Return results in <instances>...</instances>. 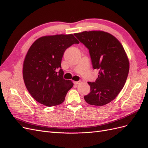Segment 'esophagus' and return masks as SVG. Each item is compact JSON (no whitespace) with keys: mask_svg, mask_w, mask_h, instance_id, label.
<instances>
[{"mask_svg":"<svg viewBox=\"0 0 148 148\" xmlns=\"http://www.w3.org/2000/svg\"><path fill=\"white\" fill-rule=\"evenodd\" d=\"M74 83H75V84H79L80 83H81V82H80V81H78V82H74Z\"/></svg>","mask_w":148,"mask_h":148,"instance_id":"34e87169","label":"esophagus"}]
</instances>
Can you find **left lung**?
<instances>
[{"label": "left lung", "mask_w": 148, "mask_h": 148, "mask_svg": "<svg viewBox=\"0 0 148 148\" xmlns=\"http://www.w3.org/2000/svg\"><path fill=\"white\" fill-rule=\"evenodd\" d=\"M89 51L94 69L99 72L95 82H88L91 92L84 99L89 104L102 106L117 96L126 82L130 69L128 56L122 44L103 31L75 33Z\"/></svg>", "instance_id": "8db88e82"}]
</instances>
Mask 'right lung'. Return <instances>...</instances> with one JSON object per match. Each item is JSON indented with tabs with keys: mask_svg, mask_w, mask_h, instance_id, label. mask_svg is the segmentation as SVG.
Instances as JSON below:
<instances>
[{
	"mask_svg": "<svg viewBox=\"0 0 148 148\" xmlns=\"http://www.w3.org/2000/svg\"><path fill=\"white\" fill-rule=\"evenodd\" d=\"M79 41L72 34L44 36L33 43L23 65L25 84L34 99L46 106L62 104L73 86L61 69L66 49Z\"/></svg>",
	"mask_w": 148,
	"mask_h": 148,
	"instance_id": "1",
	"label": "right lung"
}]
</instances>
